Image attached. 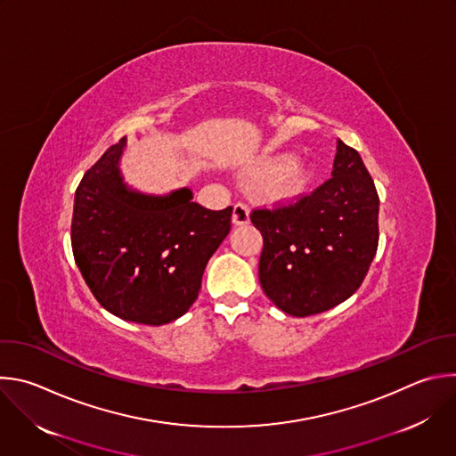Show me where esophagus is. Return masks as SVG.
Masks as SVG:
<instances>
[{
	"instance_id": "esophagus-1",
	"label": "esophagus",
	"mask_w": 456,
	"mask_h": 456,
	"mask_svg": "<svg viewBox=\"0 0 456 456\" xmlns=\"http://www.w3.org/2000/svg\"><path fill=\"white\" fill-rule=\"evenodd\" d=\"M248 220H250V209L245 204L238 202L232 209V224L234 225H247Z\"/></svg>"
}]
</instances>
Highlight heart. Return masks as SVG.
<instances>
[{
	"mask_svg": "<svg viewBox=\"0 0 456 456\" xmlns=\"http://www.w3.org/2000/svg\"><path fill=\"white\" fill-rule=\"evenodd\" d=\"M248 174L257 181L259 197L272 204L298 200L314 181L312 165L302 158H293L289 151H272L259 158Z\"/></svg>",
	"mask_w": 456,
	"mask_h": 456,
	"instance_id": "heart-1",
	"label": "heart"
}]
</instances>
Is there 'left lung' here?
I'll return each instance as SVG.
<instances>
[{"label": "left lung", "mask_w": 456, "mask_h": 456, "mask_svg": "<svg viewBox=\"0 0 456 456\" xmlns=\"http://www.w3.org/2000/svg\"><path fill=\"white\" fill-rule=\"evenodd\" d=\"M331 179L295 204L254 209L259 282L273 305L308 317L347 300L378 250L379 197L358 151L338 139Z\"/></svg>", "instance_id": "1"}]
</instances>
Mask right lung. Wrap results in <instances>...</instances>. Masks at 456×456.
<instances>
[{
    "mask_svg": "<svg viewBox=\"0 0 456 456\" xmlns=\"http://www.w3.org/2000/svg\"><path fill=\"white\" fill-rule=\"evenodd\" d=\"M126 137L86 172L75 193V263L100 305L135 324L163 326L199 297L209 257L231 231L232 208L211 211L188 188L144 195L126 188Z\"/></svg>",
    "mask_w": 456,
    "mask_h": 456,
    "instance_id": "1",
    "label": "right lung"
}]
</instances>
